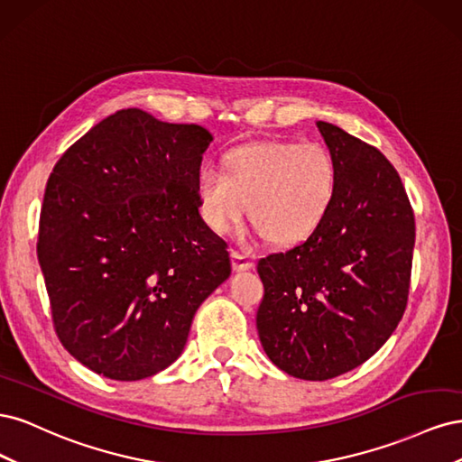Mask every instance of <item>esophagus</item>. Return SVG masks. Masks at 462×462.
Returning a JSON list of instances; mask_svg holds the SVG:
<instances>
[{
	"label": "esophagus",
	"mask_w": 462,
	"mask_h": 462,
	"mask_svg": "<svg viewBox=\"0 0 462 462\" xmlns=\"http://www.w3.org/2000/svg\"><path fill=\"white\" fill-rule=\"evenodd\" d=\"M231 263H233V270L235 272H246L254 265L253 258L239 253V250H231Z\"/></svg>",
	"instance_id": "obj_1"
}]
</instances>
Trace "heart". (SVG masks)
I'll use <instances>...</instances> for the list:
<instances>
[{
  "instance_id": "b5f03b06",
  "label": "heart",
  "mask_w": 462,
  "mask_h": 462,
  "mask_svg": "<svg viewBox=\"0 0 462 462\" xmlns=\"http://www.w3.org/2000/svg\"><path fill=\"white\" fill-rule=\"evenodd\" d=\"M337 194V165L316 143L256 141L221 156V171L200 170L194 197L206 226L231 231L246 212L273 245L302 243L324 223Z\"/></svg>"
}]
</instances>
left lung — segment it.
<instances>
[{"mask_svg":"<svg viewBox=\"0 0 462 462\" xmlns=\"http://www.w3.org/2000/svg\"><path fill=\"white\" fill-rule=\"evenodd\" d=\"M316 127L337 165L324 223L258 262L256 328L265 355L299 380L324 382L375 355L407 309L414 214L395 167L337 125Z\"/></svg>","mask_w":462,"mask_h":462,"instance_id":"8db88e82","label":"left lung"}]
</instances>
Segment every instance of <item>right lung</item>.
<instances>
[{
	"label": "right lung",
	"instance_id": "right-lung-1",
	"mask_svg": "<svg viewBox=\"0 0 462 462\" xmlns=\"http://www.w3.org/2000/svg\"><path fill=\"white\" fill-rule=\"evenodd\" d=\"M212 141L200 125L129 107L55 163L38 262L55 333L92 372L136 382L173 365L199 306L231 275L227 243L194 197Z\"/></svg>",
	"mask_w": 462,
	"mask_h": 462
}]
</instances>
